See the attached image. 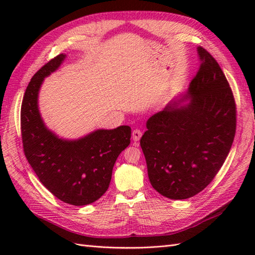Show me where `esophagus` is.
I'll return each mask as SVG.
<instances>
[{"mask_svg": "<svg viewBox=\"0 0 255 255\" xmlns=\"http://www.w3.org/2000/svg\"><path fill=\"white\" fill-rule=\"evenodd\" d=\"M142 136V132L141 130H139V129H134V130L132 131V140L133 141H138V140L141 138Z\"/></svg>", "mask_w": 255, "mask_h": 255, "instance_id": "obj_1", "label": "esophagus"}]
</instances>
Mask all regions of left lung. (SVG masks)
<instances>
[{
	"label": "left lung",
	"instance_id": "8db88e82",
	"mask_svg": "<svg viewBox=\"0 0 255 255\" xmlns=\"http://www.w3.org/2000/svg\"><path fill=\"white\" fill-rule=\"evenodd\" d=\"M197 51L202 63L187 92L151 116L140 139L151 185L170 199L202 192L223 166L236 134L228 81L207 50Z\"/></svg>",
	"mask_w": 255,
	"mask_h": 255
}]
</instances>
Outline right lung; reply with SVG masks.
Listing matches in <instances>:
<instances>
[{"label":"right lung","instance_id":"right-lung-1","mask_svg":"<svg viewBox=\"0 0 255 255\" xmlns=\"http://www.w3.org/2000/svg\"><path fill=\"white\" fill-rule=\"evenodd\" d=\"M66 57L60 53L31 78L21 103V139L26 159L42 185L64 203L84 206L107 191L114 164L130 143L131 129H97L80 139L67 140L46 127L38 108V94L45 78Z\"/></svg>","mask_w":255,"mask_h":255}]
</instances>
